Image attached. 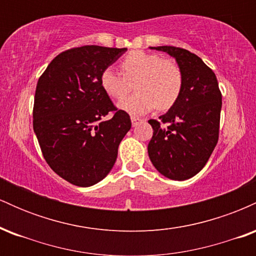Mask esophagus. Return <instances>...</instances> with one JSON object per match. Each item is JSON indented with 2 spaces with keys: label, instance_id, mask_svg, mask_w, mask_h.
<instances>
[{
  "label": "esophagus",
  "instance_id": "obj_1",
  "mask_svg": "<svg viewBox=\"0 0 256 256\" xmlns=\"http://www.w3.org/2000/svg\"><path fill=\"white\" fill-rule=\"evenodd\" d=\"M131 122H132V126H134V128H136V126L140 124V122H143V120L140 118H134V116H131Z\"/></svg>",
  "mask_w": 256,
  "mask_h": 256
}]
</instances>
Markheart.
<instances>
[{
    "mask_svg": "<svg viewBox=\"0 0 256 256\" xmlns=\"http://www.w3.org/2000/svg\"><path fill=\"white\" fill-rule=\"evenodd\" d=\"M124 76L114 67H107L101 73L100 83L108 96L122 98L134 86L136 95L118 102L119 110L134 116L158 110H168L176 104L183 88V72L173 60L146 52H131L122 61Z\"/></svg>",
    "mask_w": 256,
    "mask_h": 256,
    "instance_id": "1",
    "label": "heart"
}]
</instances>
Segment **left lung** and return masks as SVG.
Returning a JSON list of instances; mask_svg holds the SVG:
<instances>
[{
    "label": "left lung",
    "instance_id": "1",
    "mask_svg": "<svg viewBox=\"0 0 256 256\" xmlns=\"http://www.w3.org/2000/svg\"><path fill=\"white\" fill-rule=\"evenodd\" d=\"M176 60L183 88L176 104L158 120L150 119L148 155L166 178L185 180L204 168L219 137L222 94L216 74L198 55L176 46H149Z\"/></svg>",
    "mask_w": 256,
    "mask_h": 256
}]
</instances>
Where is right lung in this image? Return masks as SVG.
Returning a JSON list of instances; mask_svg holds the SVG:
<instances>
[{
    "mask_svg": "<svg viewBox=\"0 0 256 256\" xmlns=\"http://www.w3.org/2000/svg\"><path fill=\"white\" fill-rule=\"evenodd\" d=\"M126 48L85 46L58 54L38 79L34 131L46 164L77 186H91L116 164L118 146L131 128L116 110L100 77ZM110 111L116 113L104 120Z\"/></svg>",
    "mask_w": 256,
    "mask_h": 256,
    "instance_id": "1",
    "label": "right lung"
}]
</instances>
